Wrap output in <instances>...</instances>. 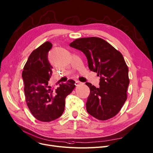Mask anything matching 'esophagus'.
<instances>
[{"label":"esophagus","instance_id":"34e87169","mask_svg":"<svg viewBox=\"0 0 153 153\" xmlns=\"http://www.w3.org/2000/svg\"><path fill=\"white\" fill-rule=\"evenodd\" d=\"M76 83L77 84H81L82 82H80V81H76Z\"/></svg>","mask_w":153,"mask_h":153}]
</instances>
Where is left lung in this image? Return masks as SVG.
<instances>
[{"label": "left lung", "instance_id": "8db88e82", "mask_svg": "<svg viewBox=\"0 0 153 153\" xmlns=\"http://www.w3.org/2000/svg\"><path fill=\"white\" fill-rule=\"evenodd\" d=\"M69 46L84 53L89 69L100 77L98 88L85 83L91 91L86 103L87 112L99 120L113 118L127 99L130 84L128 68L123 55L98 37L76 39Z\"/></svg>", "mask_w": 153, "mask_h": 153}]
</instances>
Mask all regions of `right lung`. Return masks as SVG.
Listing matches in <instances>:
<instances>
[{
    "label": "right lung",
    "mask_w": 153,
    "mask_h": 153,
    "mask_svg": "<svg viewBox=\"0 0 153 153\" xmlns=\"http://www.w3.org/2000/svg\"><path fill=\"white\" fill-rule=\"evenodd\" d=\"M52 46L46 42L33 50L22 72L27 105L33 116L43 122L53 121L62 115L66 97L76 87L73 80L62 83L54 90L50 85L53 72L48 53Z\"/></svg>",
    "instance_id": "right-lung-1"
}]
</instances>
